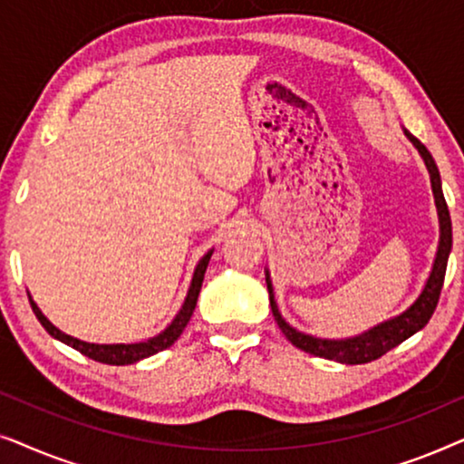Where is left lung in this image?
<instances>
[{
    "label": "left lung",
    "mask_w": 464,
    "mask_h": 464,
    "mask_svg": "<svg viewBox=\"0 0 464 464\" xmlns=\"http://www.w3.org/2000/svg\"><path fill=\"white\" fill-rule=\"evenodd\" d=\"M403 132L405 137L410 139V143L418 150V154H420V158L424 160V167L429 170L430 188H433V198L437 207V218H440V245H437L433 268H430L427 283H424L420 295L416 297L414 304H410L403 313H399L397 316H391V319L378 323V325L365 329V332H361L357 335L332 340V338H316V335L304 334L300 329L291 327L289 323L283 319L281 310H278L276 300H275V287H272V281H270V270L266 268V285H268L270 308H272V314H275L276 325L281 327L285 338L304 353H310L314 354V357H323L329 361H338V363H344V365L370 363V361L380 359L382 354L389 353L391 348H395L401 344V342L411 338L416 332H420L435 313L437 302H440L441 287H443V276H446L448 257H450V251H452V219H450L446 198H443L440 169H437L433 156H430V151L424 148V145L418 141L410 130L403 129Z\"/></svg>",
    "instance_id": "8db88e82"
}]
</instances>
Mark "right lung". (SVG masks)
I'll use <instances>...</instances> for the list:
<instances>
[{"label":"right lung","instance_id":"obj_1","mask_svg":"<svg viewBox=\"0 0 464 464\" xmlns=\"http://www.w3.org/2000/svg\"><path fill=\"white\" fill-rule=\"evenodd\" d=\"M211 256H213V249H208L205 256L200 257V262L196 264L192 281H189L188 295H186V300H183V304H181L179 313L175 314V319L170 321L169 325L164 327L160 334L151 335V338L143 340V342H130V344H94V342L78 340V338H73V335L61 332L59 327H54L53 323H50L46 316H44L42 310L37 308V304L34 302V297H31L29 291H27V295H29L31 308H34L37 321L42 323L44 329H46V332L53 335V338L61 340L63 344L75 348V351H80L82 354H86L88 359L99 361V363L130 365V363H137V361H141V359L151 357V354L164 351V348H169L170 344H175V340L179 338L181 332H183V329H186V325L189 323V319H192L196 302H198V294H200L202 281H205V272H207L208 259H211Z\"/></svg>","mask_w":464,"mask_h":464}]
</instances>
